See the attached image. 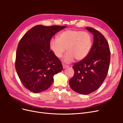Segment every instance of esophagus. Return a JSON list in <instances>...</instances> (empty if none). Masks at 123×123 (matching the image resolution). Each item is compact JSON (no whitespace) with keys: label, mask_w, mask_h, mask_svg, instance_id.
Segmentation results:
<instances>
[{"label":"esophagus","mask_w":123,"mask_h":123,"mask_svg":"<svg viewBox=\"0 0 123 123\" xmlns=\"http://www.w3.org/2000/svg\"><path fill=\"white\" fill-rule=\"evenodd\" d=\"M68 66H67V65H65V64H62V67H63V68L64 69H65V68H68Z\"/></svg>","instance_id":"1"}]
</instances>
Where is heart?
Instances as JSON below:
<instances>
[{"label": "heart", "mask_w": 123, "mask_h": 123, "mask_svg": "<svg viewBox=\"0 0 123 123\" xmlns=\"http://www.w3.org/2000/svg\"><path fill=\"white\" fill-rule=\"evenodd\" d=\"M93 44L92 35L87 32L67 30L62 32L57 38H52L49 43L50 49L56 57L61 58L66 51L64 61L70 63L74 58L80 61L90 54Z\"/></svg>", "instance_id": "heart-1"}]
</instances>
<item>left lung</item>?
Segmentation results:
<instances>
[{
    "label": "left lung",
    "mask_w": 123,
    "mask_h": 123,
    "mask_svg": "<svg viewBox=\"0 0 123 123\" xmlns=\"http://www.w3.org/2000/svg\"><path fill=\"white\" fill-rule=\"evenodd\" d=\"M94 35V42L90 54L73 66V76L69 85L73 91L89 94L100 86L107 75L110 62V51L107 40L97 30L86 27Z\"/></svg>",
    "instance_id": "1"
}]
</instances>
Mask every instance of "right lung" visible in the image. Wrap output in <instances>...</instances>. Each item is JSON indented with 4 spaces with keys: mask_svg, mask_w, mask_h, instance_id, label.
<instances>
[{
    "mask_svg": "<svg viewBox=\"0 0 123 123\" xmlns=\"http://www.w3.org/2000/svg\"><path fill=\"white\" fill-rule=\"evenodd\" d=\"M65 26L36 25L25 33L16 50L15 69L28 90L39 93L49 88L55 74L62 70V62L50 50L52 36Z\"/></svg>",
    "mask_w": 123,
    "mask_h": 123,
    "instance_id": "right-lung-1",
    "label": "right lung"
}]
</instances>
